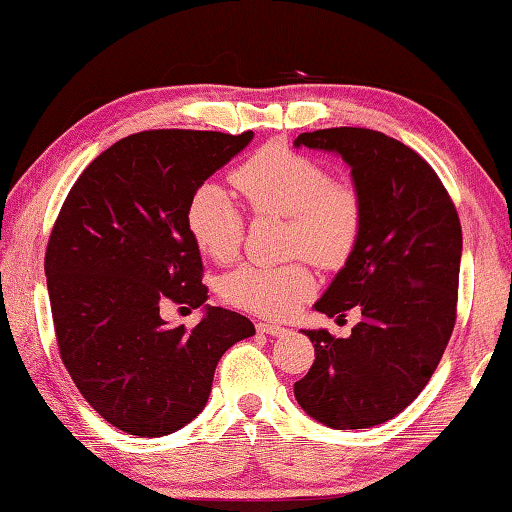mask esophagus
Returning <instances> with one entry per match:
<instances>
[{"mask_svg": "<svg viewBox=\"0 0 512 512\" xmlns=\"http://www.w3.org/2000/svg\"><path fill=\"white\" fill-rule=\"evenodd\" d=\"M257 331L268 333V336H284V333H286L284 327H280V324H273V322H259Z\"/></svg>", "mask_w": 512, "mask_h": 512, "instance_id": "1", "label": "esophagus"}]
</instances>
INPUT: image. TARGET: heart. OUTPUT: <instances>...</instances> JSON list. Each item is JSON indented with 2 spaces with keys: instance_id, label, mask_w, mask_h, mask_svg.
<instances>
[{
  "instance_id": "1",
  "label": "heart",
  "mask_w": 512,
  "mask_h": 512,
  "mask_svg": "<svg viewBox=\"0 0 512 512\" xmlns=\"http://www.w3.org/2000/svg\"><path fill=\"white\" fill-rule=\"evenodd\" d=\"M232 185L257 215L288 219V248L313 262L340 264L356 244L362 206L347 183L331 181L327 167L284 145H264L232 172ZM190 237L203 255L232 262L241 246V217L219 183L199 185L185 212ZM221 297L237 309L286 318L313 291L304 262L284 266L244 264L221 280Z\"/></svg>"
}]
</instances>
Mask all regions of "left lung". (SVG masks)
Segmentation results:
<instances>
[{"label":"left lung","mask_w":512,"mask_h":512,"mask_svg":"<svg viewBox=\"0 0 512 512\" xmlns=\"http://www.w3.org/2000/svg\"><path fill=\"white\" fill-rule=\"evenodd\" d=\"M295 147L338 154L351 167L360 230L327 291L313 304L329 318L358 309L349 338L302 329L315 360L293 392L333 430L374 427L423 392L454 329L461 224L436 172L410 147L374 129L306 132Z\"/></svg>","instance_id":"1"}]
</instances>
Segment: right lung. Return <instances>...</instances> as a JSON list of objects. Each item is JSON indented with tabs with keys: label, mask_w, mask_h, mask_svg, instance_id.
Instances as JSON below:
<instances>
[{
	"label": "right lung",
	"mask_w": 512,
	"mask_h": 512,
	"mask_svg": "<svg viewBox=\"0 0 512 512\" xmlns=\"http://www.w3.org/2000/svg\"><path fill=\"white\" fill-rule=\"evenodd\" d=\"M192 129L123 138L87 165L44 257L60 356L87 403L118 430L165 436L201 414L219 358L253 322L210 306L185 212L194 190L253 141ZM165 301L204 309L192 332Z\"/></svg>",
	"instance_id": "1"
}]
</instances>
